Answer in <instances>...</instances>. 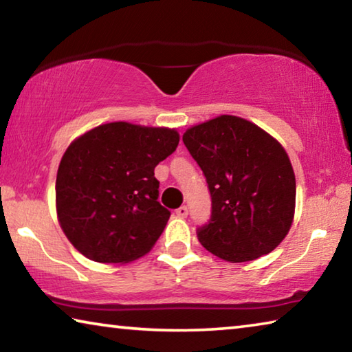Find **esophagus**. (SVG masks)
I'll return each instance as SVG.
<instances>
[{
  "mask_svg": "<svg viewBox=\"0 0 352 352\" xmlns=\"http://www.w3.org/2000/svg\"><path fill=\"white\" fill-rule=\"evenodd\" d=\"M175 214L178 217H186L188 216V208L186 206H180L178 210L175 211Z\"/></svg>",
  "mask_w": 352,
  "mask_h": 352,
  "instance_id": "esophagus-1",
  "label": "esophagus"
}]
</instances>
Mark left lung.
<instances>
[{"label":"left lung","instance_id":"left-lung-1","mask_svg":"<svg viewBox=\"0 0 352 352\" xmlns=\"http://www.w3.org/2000/svg\"><path fill=\"white\" fill-rule=\"evenodd\" d=\"M211 192L212 212L197 231L201 245L228 262L273 252L295 216L296 183L285 148L247 119L220 115L183 133Z\"/></svg>","mask_w":352,"mask_h":352}]
</instances>
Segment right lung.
Wrapping results in <instances>:
<instances>
[{"instance_id": "obj_1", "label": "right lung", "mask_w": 352, "mask_h": 352, "mask_svg": "<svg viewBox=\"0 0 352 352\" xmlns=\"http://www.w3.org/2000/svg\"><path fill=\"white\" fill-rule=\"evenodd\" d=\"M178 141L177 129L118 121L71 142L57 170L56 211L77 252L102 264L151 252L170 217L157 200L153 169Z\"/></svg>"}]
</instances>
